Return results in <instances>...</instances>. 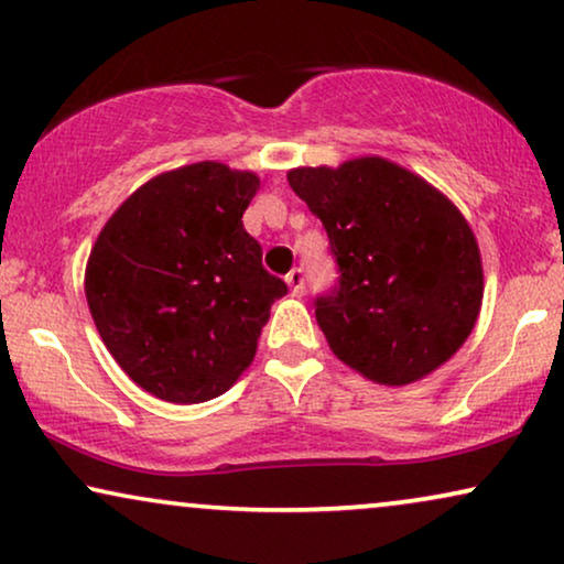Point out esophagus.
<instances>
[{
  "instance_id": "obj_1",
  "label": "esophagus",
  "mask_w": 564,
  "mask_h": 564,
  "mask_svg": "<svg viewBox=\"0 0 564 564\" xmlns=\"http://www.w3.org/2000/svg\"><path fill=\"white\" fill-rule=\"evenodd\" d=\"M284 280H288L292 295H303V290H305V274H303V269H292V272H290L288 276H284Z\"/></svg>"
}]
</instances>
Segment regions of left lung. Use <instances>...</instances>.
Instances as JSON below:
<instances>
[{"instance_id":"left-lung-1","label":"left lung","mask_w":564,"mask_h":564,"mask_svg":"<svg viewBox=\"0 0 564 564\" xmlns=\"http://www.w3.org/2000/svg\"><path fill=\"white\" fill-rule=\"evenodd\" d=\"M290 187L326 228L338 288L315 300L330 351L400 388L449 361L482 305L477 238L449 197L382 156L297 166Z\"/></svg>"}]
</instances>
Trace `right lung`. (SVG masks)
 <instances>
[{"label": "right lung", "instance_id": "right-lung-1", "mask_svg": "<svg viewBox=\"0 0 564 564\" xmlns=\"http://www.w3.org/2000/svg\"><path fill=\"white\" fill-rule=\"evenodd\" d=\"M253 172L197 161L153 176L99 230L84 292L107 351L166 403H205L236 384L288 284L243 228Z\"/></svg>", "mask_w": 564, "mask_h": 564}]
</instances>
